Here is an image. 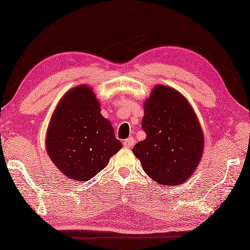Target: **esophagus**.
Masks as SVG:
<instances>
[{"mask_svg": "<svg viewBox=\"0 0 250 250\" xmlns=\"http://www.w3.org/2000/svg\"><path fill=\"white\" fill-rule=\"evenodd\" d=\"M134 143H135V140L133 137H128V139L124 141V146L126 148H131L134 145Z\"/></svg>", "mask_w": 250, "mask_h": 250, "instance_id": "obj_1", "label": "esophagus"}]
</instances>
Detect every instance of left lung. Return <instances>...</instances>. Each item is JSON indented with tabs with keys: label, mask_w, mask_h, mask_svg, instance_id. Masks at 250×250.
I'll return each instance as SVG.
<instances>
[{
	"label": "left lung",
	"mask_w": 250,
	"mask_h": 250,
	"mask_svg": "<svg viewBox=\"0 0 250 250\" xmlns=\"http://www.w3.org/2000/svg\"><path fill=\"white\" fill-rule=\"evenodd\" d=\"M146 139L133 147L144 172L161 185L178 186L199 166L204 136L191 105L176 90L158 84L145 101Z\"/></svg>",
	"instance_id": "left-lung-1"
}]
</instances>
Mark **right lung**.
<instances>
[{
	"mask_svg": "<svg viewBox=\"0 0 250 250\" xmlns=\"http://www.w3.org/2000/svg\"><path fill=\"white\" fill-rule=\"evenodd\" d=\"M121 147L91 88L82 84L64 94L49 122L46 150L67 178L91 179Z\"/></svg>",
	"mask_w": 250,
	"mask_h": 250,
	"instance_id": "right-lung-1",
	"label": "right lung"
}]
</instances>
